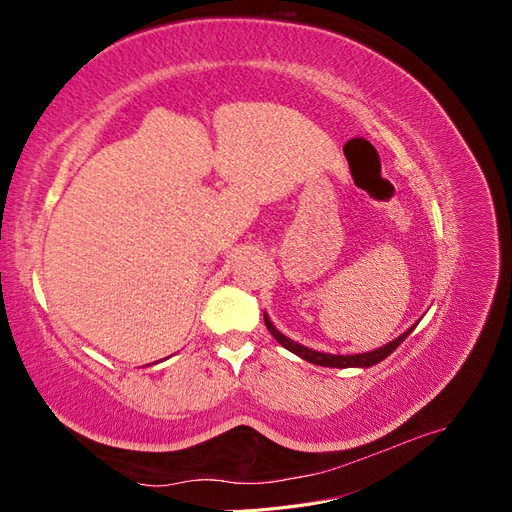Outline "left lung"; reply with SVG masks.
<instances>
[{"label":"left lung","mask_w":512,"mask_h":512,"mask_svg":"<svg viewBox=\"0 0 512 512\" xmlns=\"http://www.w3.org/2000/svg\"><path fill=\"white\" fill-rule=\"evenodd\" d=\"M265 324H267L269 333H271V335L277 339V342H280L286 350H290L292 354L301 356V359H305V361H309V363L322 365V367H371V365L380 363L382 359H386V356H389V354H391V352H393L401 342H404V339L414 331V327H412V329H408L406 333H401L397 339H393L391 344H386V346H382V348H378V350H374V352L342 356V354L316 352V350H309V348H305V346H301V344H297V342H292V339H288L286 335H282L280 331H277V329L273 327L271 320L267 318V314H265Z\"/></svg>","instance_id":"8db88e82"}]
</instances>
